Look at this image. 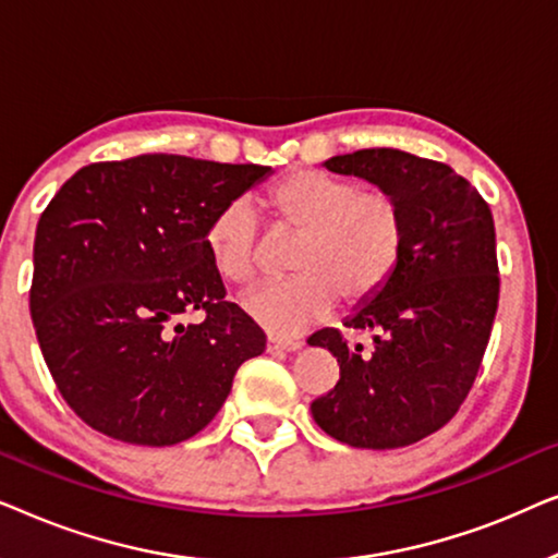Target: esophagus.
<instances>
[{
  "label": "esophagus",
  "mask_w": 558,
  "mask_h": 558,
  "mask_svg": "<svg viewBox=\"0 0 558 558\" xmlns=\"http://www.w3.org/2000/svg\"><path fill=\"white\" fill-rule=\"evenodd\" d=\"M266 348H269V353H294V350L302 348V342L300 340L274 338V335H269V340H266Z\"/></svg>",
  "instance_id": "34e87169"
}]
</instances>
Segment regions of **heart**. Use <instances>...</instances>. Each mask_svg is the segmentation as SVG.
<instances>
[{"mask_svg": "<svg viewBox=\"0 0 558 558\" xmlns=\"http://www.w3.org/2000/svg\"><path fill=\"white\" fill-rule=\"evenodd\" d=\"M274 235H294L289 277L243 296V312L277 338H292L330 315L335 304L357 310L376 300L399 271L407 251V213L380 187L319 170H294L262 197ZM258 220L248 203L213 213L203 246L226 284L243 287L258 269Z\"/></svg>", "mask_w": 558, "mask_h": 558, "instance_id": "obj_1", "label": "heart"}]
</instances>
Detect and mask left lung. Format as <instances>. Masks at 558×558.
Returning a JSON list of instances; mask_svg holds the SVG:
<instances>
[{"mask_svg": "<svg viewBox=\"0 0 558 558\" xmlns=\"http://www.w3.org/2000/svg\"><path fill=\"white\" fill-rule=\"evenodd\" d=\"M325 167L399 197L407 251L384 292L345 319L348 330L373 332L371 350L332 327L307 340L340 365L312 416L350 447L414 445L457 414L490 340L500 294L490 205L449 165L401 149H357Z\"/></svg>", "mask_w": 558, "mask_h": 558, "instance_id": "8db88e82", "label": "left lung"}]
</instances>
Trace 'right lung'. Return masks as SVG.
<instances>
[{"label":"right lung","instance_id":"1","mask_svg":"<svg viewBox=\"0 0 558 558\" xmlns=\"http://www.w3.org/2000/svg\"><path fill=\"white\" fill-rule=\"evenodd\" d=\"M271 167L140 155L83 167L40 216L29 315L68 407L90 429L144 447L195 437L266 335L226 302L205 254L220 205ZM203 308L197 326L177 317Z\"/></svg>","mask_w":558,"mask_h":558}]
</instances>
